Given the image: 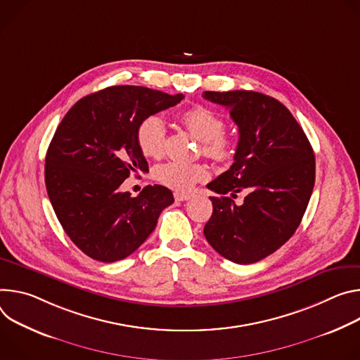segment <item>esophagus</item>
Returning <instances> with one entry per match:
<instances>
[{"instance_id":"34e87169","label":"esophagus","mask_w":360,"mask_h":360,"mask_svg":"<svg viewBox=\"0 0 360 360\" xmlns=\"http://www.w3.org/2000/svg\"><path fill=\"white\" fill-rule=\"evenodd\" d=\"M174 198H176V202H186V200H190L191 195L184 194V193H174Z\"/></svg>"}]
</instances>
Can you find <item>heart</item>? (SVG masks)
Instances as JSON below:
<instances>
[{"label":"heart","instance_id":"1","mask_svg":"<svg viewBox=\"0 0 360 360\" xmlns=\"http://www.w3.org/2000/svg\"><path fill=\"white\" fill-rule=\"evenodd\" d=\"M181 123L203 143V154L217 163H227L234 157V141L224 134L226 123L221 115L213 110L194 105L186 110ZM137 144L146 157L160 158L165 154L166 147V124L160 115H148L141 120L136 130ZM206 169L197 163L169 162L155 170L157 180L179 191L190 190L197 181L206 177Z\"/></svg>","mask_w":360,"mask_h":360}]
</instances>
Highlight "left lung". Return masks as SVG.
<instances>
[{"label": "left lung", "mask_w": 360, "mask_h": 360, "mask_svg": "<svg viewBox=\"0 0 360 360\" xmlns=\"http://www.w3.org/2000/svg\"><path fill=\"white\" fill-rule=\"evenodd\" d=\"M203 97L224 105L238 127L234 163L207 184L220 197H210L205 236L227 260L256 263L282 248L302 221L314 186L313 148L292 112L273 97L246 90ZM242 191L247 197L237 205L233 198Z\"/></svg>", "instance_id": "1"}]
</instances>
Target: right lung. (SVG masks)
I'll list each match as a JSON object with an SVG mask.
<instances>
[{
    "mask_svg": "<svg viewBox=\"0 0 360 360\" xmlns=\"http://www.w3.org/2000/svg\"><path fill=\"white\" fill-rule=\"evenodd\" d=\"M183 98L114 86L78 100L64 115L47 150L46 186L64 231L89 257L126 259L174 202L165 186H147L136 197L120 186L133 172H148L136 139L141 120Z\"/></svg>",
    "mask_w": 360,
    "mask_h": 360,
    "instance_id": "right-lung-1",
    "label": "right lung"
}]
</instances>
